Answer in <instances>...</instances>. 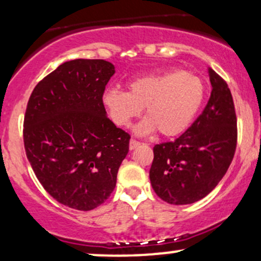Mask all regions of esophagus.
Returning a JSON list of instances; mask_svg holds the SVG:
<instances>
[{
	"mask_svg": "<svg viewBox=\"0 0 261 261\" xmlns=\"http://www.w3.org/2000/svg\"><path fill=\"white\" fill-rule=\"evenodd\" d=\"M139 145H140L139 141H136V140L131 139L130 140V144H128V147H130V150H134V148H136Z\"/></svg>",
	"mask_w": 261,
	"mask_h": 261,
	"instance_id": "34e87169",
	"label": "esophagus"
}]
</instances>
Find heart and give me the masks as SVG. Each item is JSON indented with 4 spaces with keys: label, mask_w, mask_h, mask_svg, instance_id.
I'll use <instances>...</instances> for the list:
<instances>
[{
    "label": "heart",
    "mask_w": 261,
    "mask_h": 261,
    "mask_svg": "<svg viewBox=\"0 0 261 261\" xmlns=\"http://www.w3.org/2000/svg\"><path fill=\"white\" fill-rule=\"evenodd\" d=\"M204 84L197 75L181 69L140 76L127 85V93L110 89L104 104L113 121L127 126L145 108L146 119L137 127L140 134L159 130L162 136L185 133L196 119L204 100Z\"/></svg>",
    "instance_id": "1"
}]
</instances>
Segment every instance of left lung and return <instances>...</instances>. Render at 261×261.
I'll list each match as a JSON object with an SVG mask.
<instances>
[{"instance_id":"obj_1","label":"left lung","mask_w":261,"mask_h":261,"mask_svg":"<svg viewBox=\"0 0 261 261\" xmlns=\"http://www.w3.org/2000/svg\"><path fill=\"white\" fill-rule=\"evenodd\" d=\"M212 93L204 110L174 141L154 145L150 181L170 204H191L216 188L233 161L237 115L230 89L208 69Z\"/></svg>"}]
</instances>
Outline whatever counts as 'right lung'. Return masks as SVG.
<instances>
[{"instance_id": "obj_1", "label": "right lung", "mask_w": 261, "mask_h": 261, "mask_svg": "<svg viewBox=\"0 0 261 261\" xmlns=\"http://www.w3.org/2000/svg\"><path fill=\"white\" fill-rule=\"evenodd\" d=\"M115 67L102 59L59 65L33 89L25 109L27 159L45 191L78 211L113 193L130 135L107 116L102 95Z\"/></svg>"}]
</instances>
